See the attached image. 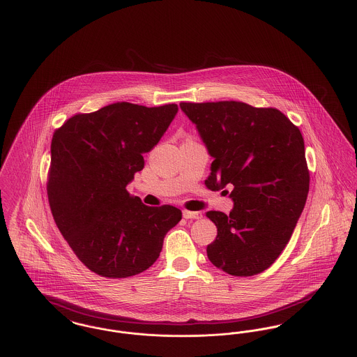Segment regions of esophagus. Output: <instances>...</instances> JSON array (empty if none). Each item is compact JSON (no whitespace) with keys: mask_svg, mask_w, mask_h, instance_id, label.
<instances>
[{"mask_svg":"<svg viewBox=\"0 0 357 357\" xmlns=\"http://www.w3.org/2000/svg\"><path fill=\"white\" fill-rule=\"evenodd\" d=\"M183 218L185 219H201L202 215L201 212H190V211H183Z\"/></svg>","mask_w":357,"mask_h":357,"instance_id":"esophagus-1","label":"esophagus"}]
</instances>
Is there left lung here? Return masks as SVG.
Masks as SVG:
<instances>
[{
    "instance_id": "8db88e82",
    "label": "left lung",
    "mask_w": 357,
    "mask_h": 357,
    "mask_svg": "<svg viewBox=\"0 0 357 357\" xmlns=\"http://www.w3.org/2000/svg\"><path fill=\"white\" fill-rule=\"evenodd\" d=\"M179 106L213 159L205 185L213 192L232 188L229 215L206 212L218 227L208 258L228 275H258L282 252L305 205L302 133L275 109L234 100Z\"/></svg>"
}]
</instances>
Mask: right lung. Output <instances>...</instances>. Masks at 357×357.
Here are the masks:
<instances>
[{"label":"right lung","instance_id":"obj_1","mask_svg":"<svg viewBox=\"0 0 357 357\" xmlns=\"http://www.w3.org/2000/svg\"><path fill=\"white\" fill-rule=\"evenodd\" d=\"M176 105L128 102L69 118L52 139L47 194L55 224L82 264L96 275L125 278L159 258L182 212L146 206L126 186L144 168L142 155L163 137Z\"/></svg>","mask_w":357,"mask_h":357}]
</instances>
